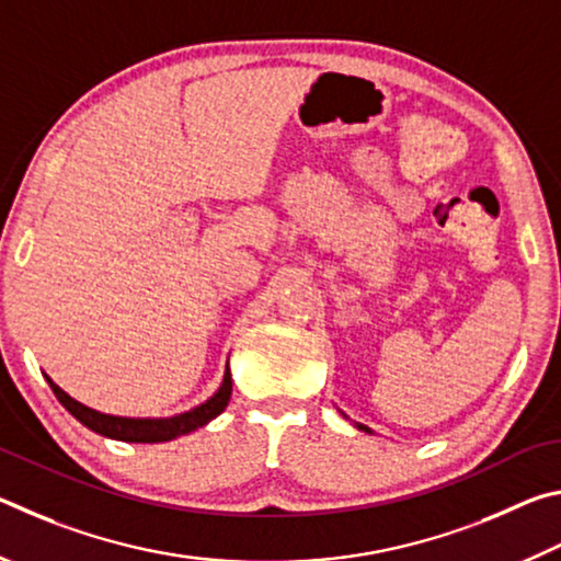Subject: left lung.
<instances>
[{
    "mask_svg": "<svg viewBox=\"0 0 561 561\" xmlns=\"http://www.w3.org/2000/svg\"><path fill=\"white\" fill-rule=\"evenodd\" d=\"M356 428H358V431H364V433H374L371 428H368V425H360V423H356Z\"/></svg>",
    "mask_w": 561,
    "mask_h": 561,
    "instance_id": "1",
    "label": "left lung"
}]
</instances>
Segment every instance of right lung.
<instances>
[{"mask_svg": "<svg viewBox=\"0 0 561 561\" xmlns=\"http://www.w3.org/2000/svg\"><path fill=\"white\" fill-rule=\"evenodd\" d=\"M44 378L49 381L54 396L59 398V403L76 417V421L87 425L89 431L103 435V438L126 440V443H168L178 438V435L193 433L210 423L213 417L220 415L227 408V403H230V396H232V374H230V366H225L220 388H217L205 403L170 417H123V415H108V413L93 411V408L79 403L76 398L61 391V388L56 386L46 374Z\"/></svg>", "mask_w": 561, "mask_h": 561, "instance_id": "right-lung-1", "label": "right lung"}]
</instances>
